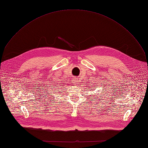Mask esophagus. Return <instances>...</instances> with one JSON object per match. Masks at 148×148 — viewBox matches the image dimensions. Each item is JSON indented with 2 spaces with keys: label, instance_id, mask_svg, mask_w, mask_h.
Wrapping results in <instances>:
<instances>
[{
  "label": "esophagus",
  "instance_id": "1",
  "mask_svg": "<svg viewBox=\"0 0 148 148\" xmlns=\"http://www.w3.org/2000/svg\"><path fill=\"white\" fill-rule=\"evenodd\" d=\"M76 82L78 83V80H76Z\"/></svg>",
  "mask_w": 148,
  "mask_h": 148
}]
</instances>
